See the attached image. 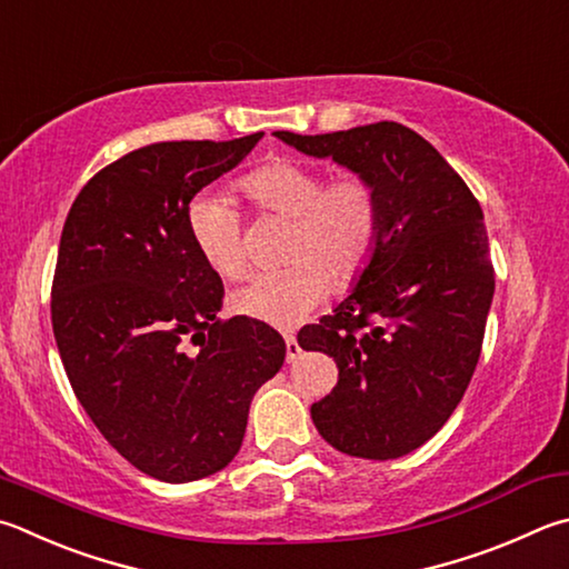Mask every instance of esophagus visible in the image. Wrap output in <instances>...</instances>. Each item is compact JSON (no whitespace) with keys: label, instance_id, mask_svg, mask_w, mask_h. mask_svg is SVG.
<instances>
[{"label":"esophagus","instance_id":"obj_1","mask_svg":"<svg viewBox=\"0 0 569 569\" xmlns=\"http://www.w3.org/2000/svg\"><path fill=\"white\" fill-rule=\"evenodd\" d=\"M298 356H301V346H298V340L293 336H286V360L288 363H293Z\"/></svg>","mask_w":569,"mask_h":569}]
</instances>
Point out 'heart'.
Returning a JSON list of instances; mask_svg holds the SVG:
<instances>
[{
    "label": "heart",
    "mask_w": 569,
    "mask_h": 569,
    "mask_svg": "<svg viewBox=\"0 0 569 569\" xmlns=\"http://www.w3.org/2000/svg\"><path fill=\"white\" fill-rule=\"evenodd\" d=\"M256 211L291 221L283 271L256 273L233 293V308L278 328H291L323 301L330 283L343 288L373 261L380 239V199L363 173L326 181L323 169L276 159L239 181ZM186 231L203 263L223 278L246 271L243 216L216 191L196 193L186 209Z\"/></svg>",
    "instance_id": "b5f03b06"
}]
</instances>
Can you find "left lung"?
Instances as JSON below:
<instances>
[{
  "instance_id": "left-lung-1",
  "label": "left lung",
  "mask_w": 569,
  "mask_h": 569,
  "mask_svg": "<svg viewBox=\"0 0 569 569\" xmlns=\"http://www.w3.org/2000/svg\"><path fill=\"white\" fill-rule=\"evenodd\" d=\"M276 137L363 173L380 199L373 261L333 313L298 333V346L338 366L311 418L346 456H408L446 426L478 366L495 293L480 203L438 149L398 121Z\"/></svg>"
}]
</instances>
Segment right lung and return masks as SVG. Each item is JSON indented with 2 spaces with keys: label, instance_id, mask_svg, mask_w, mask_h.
Returning a JSON list of instances; mask_svg holds the SVG:
<instances>
[{
  "label": "right lung",
  "instance_id": "add662e5",
  "mask_svg": "<svg viewBox=\"0 0 569 569\" xmlns=\"http://www.w3.org/2000/svg\"><path fill=\"white\" fill-rule=\"evenodd\" d=\"M263 131L149 143L89 179L71 203L51 283L67 378L109 446L163 482L226 468L253 392L283 366L263 320H221L223 286L186 231V209Z\"/></svg>",
  "mask_w": 569,
  "mask_h": 569
}]
</instances>
